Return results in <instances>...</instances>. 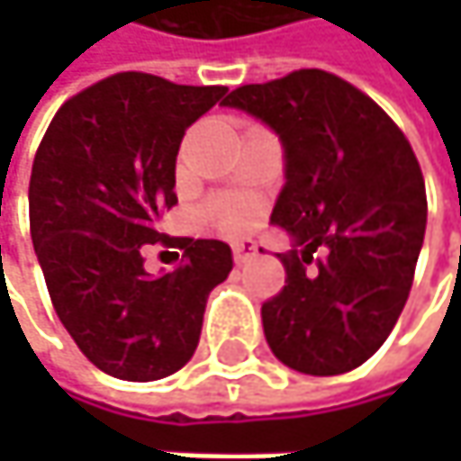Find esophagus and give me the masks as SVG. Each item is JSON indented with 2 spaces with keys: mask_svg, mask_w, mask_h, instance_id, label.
Here are the masks:
<instances>
[{
  "mask_svg": "<svg viewBox=\"0 0 461 461\" xmlns=\"http://www.w3.org/2000/svg\"><path fill=\"white\" fill-rule=\"evenodd\" d=\"M256 256V245L253 242H234L231 245V258H234V264H245V261H250Z\"/></svg>",
  "mask_w": 461,
  "mask_h": 461,
  "instance_id": "esophagus-1",
  "label": "esophagus"
}]
</instances>
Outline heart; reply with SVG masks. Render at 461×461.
Returning <instances> with one entry per match:
<instances>
[{
	"label": "heart",
	"mask_w": 461,
	"mask_h": 461,
	"mask_svg": "<svg viewBox=\"0 0 461 461\" xmlns=\"http://www.w3.org/2000/svg\"><path fill=\"white\" fill-rule=\"evenodd\" d=\"M256 216H258V208L253 203H245V200H231V203H224L213 211L216 224L230 234L250 230Z\"/></svg>",
	"instance_id": "obj_1"
}]
</instances>
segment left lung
<instances>
[{"label": "left lung", "mask_w": 461, "mask_h": 461, "mask_svg": "<svg viewBox=\"0 0 461 461\" xmlns=\"http://www.w3.org/2000/svg\"><path fill=\"white\" fill-rule=\"evenodd\" d=\"M224 106L283 143L269 221L294 250L280 256L285 288L261 307L267 344L299 374H347L384 344L411 291L427 227L411 143L366 93L321 68L237 87ZM318 247L326 256L307 273Z\"/></svg>", "instance_id": "8db88e82"}]
</instances>
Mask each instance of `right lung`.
Listing matches in <instances>:
<instances>
[{
  "label": "right lung",
  "mask_w": 461,
  "mask_h": 461,
  "mask_svg": "<svg viewBox=\"0 0 461 461\" xmlns=\"http://www.w3.org/2000/svg\"><path fill=\"white\" fill-rule=\"evenodd\" d=\"M227 87L114 74L52 117L29 184L32 242L52 307L85 357L125 382L184 368L200 341L211 291L231 272L221 240H181L167 275L143 269L176 205V157L192 122Z\"/></svg>",
  "instance_id": "right-lung-1"
}]
</instances>
